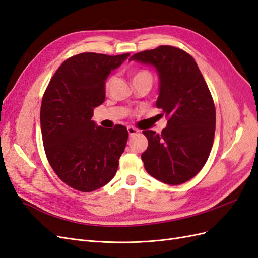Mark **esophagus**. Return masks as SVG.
Instances as JSON below:
<instances>
[{"label": "esophagus", "mask_w": 258, "mask_h": 258, "mask_svg": "<svg viewBox=\"0 0 258 258\" xmlns=\"http://www.w3.org/2000/svg\"><path fill=\"white\" fill-rule=\"evenodd\" d=\"M127 130H128V134H129V136L131 137V136H135V135H137L138 132H139V130L138 129H136V128H134V127H128L127 128Z\"/></svg>", "instance_id": "34e87169"}]
</instances>
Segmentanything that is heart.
Masks as SVG:
<instances>
[{
  "instance_id": "b5f03b06",
  "label": "heart",
  "mask_w": 258,
  "mask_h": 258,
  "mask_svg": "<svg viewBox=\"0 0 258 258\" xmlns=\"http://www.w3.org/2000/svg\"><path fill=\"white\" fill-rule=\"evenodd\" d=\"M142 79H151L152 80V74L146 71V70H138V71H136L134 73V79H132V81H136V80H142ZM112 83V79L107 80L106 82V88H108V86L111 85Z\"/></svg>"
}]
</instances>
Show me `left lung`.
I'll return each mask as SVG.
<instances>
[{
    "mask_svg": "<svg viewBox=\"0 0 258 258\" xmlns=\"http://www.w3.org/2000/svg\"><path fill=\"white\" fill-rule=\"evenodd\" d=\"M153 66L159 76L156 106L168 117L161 134L144 130L147 173L169 185L189 181L207 162L215 134V106L196 61L173 46L144 50L129 61Z\"/></svg>",
    "mask_w": 258,
    "mask_h": 258,
    "instance_id": "8db88e82",
    "label": "left lung"
}]
</instances>
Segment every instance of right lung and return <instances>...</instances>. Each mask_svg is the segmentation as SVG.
Segmentation results:
<instances>
[{
	"label": "right lung",
	"instance_id": "add662e5",
	"mask_svg": "<svg viewBox=\"0 0 258 258\" xmlns=\"http://www.w3.org/2000/svg\"><path fill=\"white\" fill-rule=\"evenodd\" d=\"M129 56L76 54L59 67L45 90L40 115L45 153L54 173L74 189L96 190L118 169L127 128L104 129L91 117L105 100L107 76Z\"/></svg>",
	"mask_w": 258,
	"mask_h": 258
}]
</instances>
